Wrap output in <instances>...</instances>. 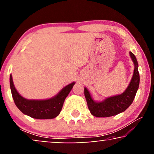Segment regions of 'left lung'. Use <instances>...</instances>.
Listing matches in <instances>:
<instances>
[{
	"label": "left lung",
	"mask_w": 154,
	"mask_h": 154,
	"mask_svg": "<svg viewBox=\"0 0 154 154\" xmlns=\"http://www.w3.org/2000/svg\"><path fill=\"white\" fill-rule=\"evenodd\" d=\"M134 69L131 81L123 93L110 97L100 102H94L90 96L89 91L84 88V94L87 101L88 109L92 115L96 117H109L123 112L133 102L140 85V74L138 71V63L134 54L130 52Z\"/></svg>",
	"instance_id": "left-lung-1"
}]
</instances>
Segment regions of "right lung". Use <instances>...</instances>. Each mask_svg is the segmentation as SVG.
Here are the masks:
<instances>
[{
	"instance_id": "1",
	"label": "right lung",
	"mask_w": 154,
	"mask_h": 154,
	"mask_svg": "<svg viewBox=\"0 0 154 154\" xmlns=\"http://www.w3.org/2000/svg\"><path fill=\"white\" fill-rule=\"evenodd\" d=\"M74 84L75 82H73L65 86L57 95L48 100H27L17 91L12 75H10V89L14 104L24 114L35 119H52L57 116L62 110L65 99Z\"/></svg>"
}]
</instances>
